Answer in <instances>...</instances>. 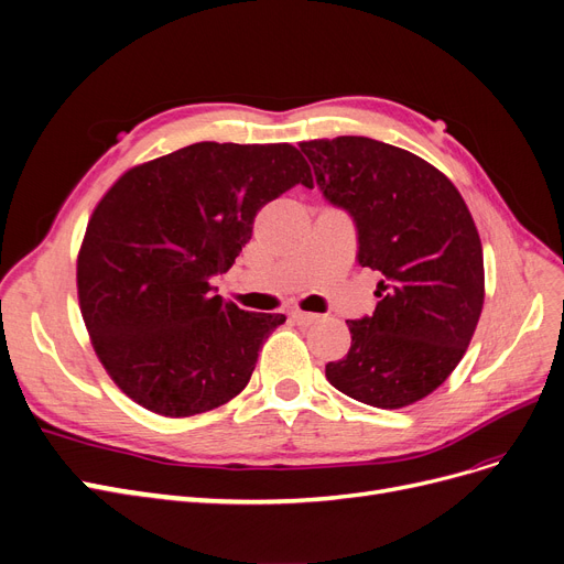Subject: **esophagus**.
<instances>
[{"instance_id":"34e87169","label":"esophagus","mask_w":564,"mask_h":564,"mask_svg":"<svg viewBox=\"0 0 564 564\" xmlns=\"http://www.w3.org/2000/svg\"><path fill=\"white\" fill-rule=\"evenodd\" d=\"M293 321L297 323V325H311V323H316V321H321V316L318 314H306V311H293Z\"/></svg>"}]
</instances>
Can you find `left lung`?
Wrapping results in <instances>:
<instances>
[{"instance_id": "1", "label": "left lung", "mask_w": 564, "mask_h": 564, "mask_svg": "<svg viewBox=\"0 0 564 564\" xmlns=\"http://www.w3.org/2000/svg\"><path fill=\"white\" fill-rule=\"evenodd\" d=\"M323 195L352 216L358 262L377 269L381 302L346 321L350 348L327 381L377 409L427 398L463 360L486 297L484 248L469 208L423 158L369 137L300 143Z\"/></svg>"}]
</instances>
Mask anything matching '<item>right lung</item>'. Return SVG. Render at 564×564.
I'll use <instances>...</instances> for the list:
<instances>
[{
  "instance_id": "obj_1",
  "label": "right lung",
  "mask_w": 564,
  "mask_h": 564,
  "mask_svg": "<svg viewBox=\"0 0 564 564\" xmlns=\"http://www.w3.org/2000/svg\"><path fill=\"white\" fill-rule=\"evenodd\" d=\"M314 187L293 143L202 141L124 172L88 220L76 288L90 344L132 402L166 419L227 404L283 314L214 295L260 208Z\"/></svg>"
}]
</instances>
